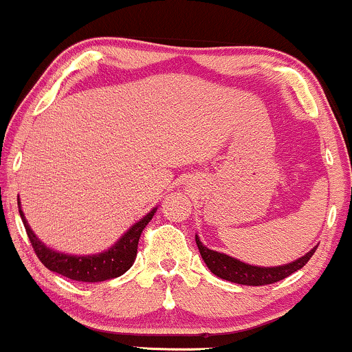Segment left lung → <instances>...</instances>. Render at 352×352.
Here are the masks:
<instances>
[{
    "instance_id": "obj_1",
    "label": "left lung",
    "mask_w": 352,
    "mask_h": 352,
    "mask_svg": "<svg viewBox=\"0 0 352 352\" xmlns=\"http://www.w3.org/2000/svg\"><path fill=\"white\" fill-rule=\"evenodd\" d=\"M195 241H197L198 251H200L203 261L208 265V269L213 272L217 277L224 278L228 282L239 283V285H269V283H275L282 278L289 277L294 272H297L310 261V257L315 254V249L318 245L311 249L310 252L305 254L300 259L290 262V264L285 265H277V267H257V265L245 264V262H241L234 257L226 256V254L211 251V249L203 245L198 236H195Z\"/></svg>"
}]
</instances>
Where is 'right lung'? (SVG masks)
<instances>
[{"label":"right lung","instance_id":"add662e5","mask_svg":"<svg viewBox=\"0 0 352 352\" xmlns=\"http://www.w3.org/2000/svg\"><path fill=\"white\" fill-rule=\"evenodd\" d=\"M19 205V201H18ZM157 208H152V211L146 217L134 223L121 239L116 244L111 245L108 251L93 254V256H72V254L57 252L50 249L42 241L34 234L31 226L26 221L23 210L19 206V214L23 219L24 228H26L28 238L31 241L34 252L37 254L39 261L52 272H57L63 277L72 278V280L78 282H103L109 278L120 277L131 269L134 264L135 256H138V244L141 238L144 228L151 221Z\"/></svg>","mask_w":352,"mask_h":352}]
</instances>
